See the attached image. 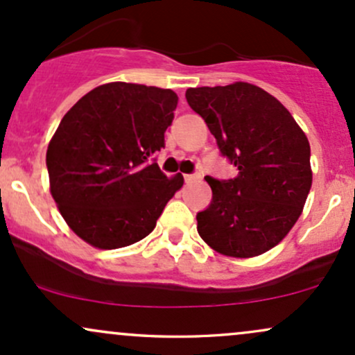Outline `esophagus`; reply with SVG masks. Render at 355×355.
<instances>
[{"label": "esophagus", "mask_w": 355, "mask_h": 355, "mask_svg": "<svg viewBox=\"0 0 355 355\" xmlns=\"http://www.w3.org/2000/svg\"><path fill=\"white\" fill-rule=\"evenodd\" d=\"M184 180H185V184H192V182L198 180V175H197V173H193V175H184Z\"/></svg>", "instance_id": "34e87169"}]
</instances>
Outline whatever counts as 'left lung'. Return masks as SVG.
Returning a JSON list of instances; mask_svg holds the SVG:
<instances>
[{
	"instance_id": "obj_1",
	"label": "left lung",
	"mask_w": 355,
	"mask_h": 355,
	"mask_svg": "<svg viewBox=\"0 0 355 355\" xmlns=\"http://www.w3.org/2000/svg\"><path fill=\"white\" fill-rule=\"evenodd\" d=\"M202 116L234 178L207 175L209 207L197 231L217 252L252 258L275 248L298 220L311 187L310 143L276 97L248 83L185 92Z\"/></svg>"
}]
</instances>
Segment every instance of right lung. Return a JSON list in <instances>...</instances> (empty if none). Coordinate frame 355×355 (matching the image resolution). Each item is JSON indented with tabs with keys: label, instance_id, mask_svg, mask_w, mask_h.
I'll use <instances>...</instances> for the list:
<instances>
[{
	"label": "right lung",
	"instance_id": "1",
	"mask_svg": "<svg viewBox=\"0 0 355 355\" xmlns=\"http://www.w3.org/2000/svg\"><path fill=\"white\" fill-rule=\"evenodd\" d=\"M178 97L141 84L99 85L77 101L46 150L50 192L69 227L99 249L138 243L184 185L153 157Z\"/></svg>",
	"mask_w": 355,
	"mask_h": 355
}]
</instances>
